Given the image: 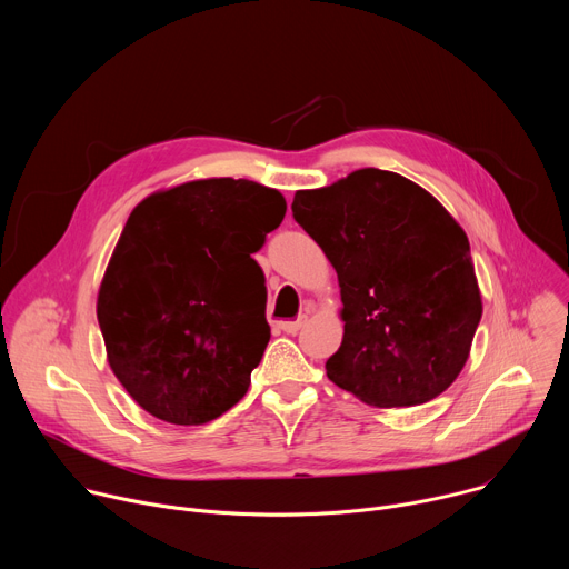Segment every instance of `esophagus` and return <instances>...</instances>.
<instances>
[{
    "label": "esophagus",
    "instance_id": "34e87169",
    "mask_svg": "<svg viewBox=\"0 0 569 569\" xmlns=\"http://www.w3.org/2000/svg\"><path fill=\"white\" fill-rule=\"evenodd\" d=\"M301 327H303V317H299V319H295V321H279V329H281L283 333H288V336H295Z\"/></svg>",
    "mask_w": 569,
    "mask_h": 569
}]
</instances>
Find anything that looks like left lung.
Segmentation results:
<instances>
[{
    "label": "left lung",
    "mask_w": 569,
    "mask_h": 569,
    "mask_svg": "<svg viewBox=\"0 0 569 569\" xmlns=\"http://www.w3.org/2000/svg\"><path fill=\"white\" fill-rule=\"evenodd\" d=\"M292 216L340 281L345 338L327 376L378 408H410L446 391L481 319L457 220L426 189L380 169L297 191Z\"/></svg>",
    "instance_id": "8db88e82"
}]
</instances>
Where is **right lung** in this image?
<instances>
[{
	"label": "right lung",
	"mask_w": 569,
	"mask_h": 569,
	"mask_svg": "<svg viewBox=\"0 0 569 569\" xmlns=\"http://www.w3.org/2000/svg\"><path fill=\"white\" fill-rule=\"evenodd\" d=\"M286 216L279 191L211 178L141 200L101 281L108 362L141 408L202 426L246 396L270 342L252 259Z\"/></svg>",
	"instance_id": "obj_1"
}]
</instances>
